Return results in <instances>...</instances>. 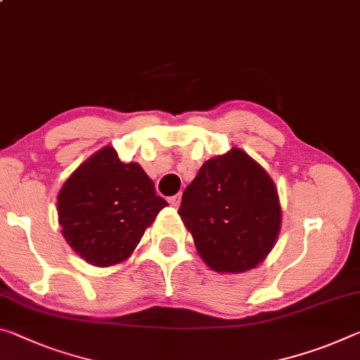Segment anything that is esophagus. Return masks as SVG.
Listing matches in <instances>:
<instances>
[{"label": "esophagus", "instance_id": "obj_1", "mask_svg": "<svg viewBox=\"0 0 360 360\" xmlns=\"http://www.w3.org/2000/svg\"><path fill=\"white\" fill-rule=\"evenodd\" d=\"M168 202H169V205H171V207H173V208H179V205H181V193H178V195L169 197Z\"/></svg>", "mask_w": 360, "mask_h": 360}]
</instances>
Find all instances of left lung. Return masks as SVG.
<instances>
[{"label": "left lung", "mask_w": 360, "mask_h": 360, "mask_svg": "<svg viewBox=\"0 0 360 360\" xmlns=\"http://www.w3.org/2000/svg\"><path fill=\"white\" fill-rule=\"evenodd\" d=\"M179 216L210 269L240 274L271 253L282 227L277 187L238 147L207 160L182 193Z\"/></svg>", "instance_id": "1"}]
</instances>
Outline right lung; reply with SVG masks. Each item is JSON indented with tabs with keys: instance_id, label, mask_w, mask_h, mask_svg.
Here are the masks:
<instances>
[{
	"instance_id": "1",
	"label": "right lung",
	"mask_w": 360,
	"mask_h": 360,
	"mask_svg": "<svg viewBox=\"0 0 360 360\" xmlns=\"http://www.w3.org/2000/svg\"><path fill=\"white\" fill-rule=\"evenodd\" d=\"M168 202L139 163L102 147L68 176L57 195L62 236L91 266L127 261Z\"/></svg>"
}]
</instances>
